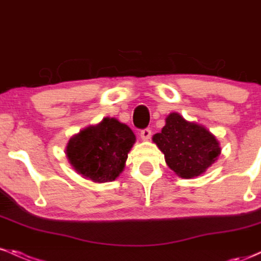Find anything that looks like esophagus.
<instances>
[{"instance_id":"1","label":"esophagus","mask_w":261,"mask_h":261,"mask_svg":"<svg viewBox=\"0 0 261 261\" xmlns=\"http://www.w3.org/2000/svg\"><path fill=\"white\" fill-rule=\"evenodd\" d=\"M151 136H152V131L149 130V128H143V130H141L140 137H141V139H142L143 141L149 140V139H151Z\"/></svg>"}]
</instances>
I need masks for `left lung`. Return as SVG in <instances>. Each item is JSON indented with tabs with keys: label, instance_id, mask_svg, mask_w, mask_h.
Listing matches in <instances>:
<instances>
[{
	"label": "left lung",
	"instance_id": "left-lung-1",
	"mask_svg": "<svg viewBox=\"0 0 261 261\" xmlns=\"http://www.w3.org/2000/svg\"><path fill=\"white\" fill-rule=\"evenodd\" d=\"M152 140L169 168L185 179L202 174L221 153L220 142L207 128L187 121L178 113L167 116L164 127Z\"/></svg>",
	"mask_w": 261,
	"mask_h": 261
}]
</instances>
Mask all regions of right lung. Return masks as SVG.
<instances>
[{
  "instance_id": "right-lung-1",
  "label": "right lung",
  "mask_w": 261,
  "mask_h": 261,
  "mask_svg": "<svg viewBox=\"0 0 261 261\" xmlns=\"http://www.w3.org/2000/svg\"><path fill=\"white\" fill-rule=\"evenodd\" d=\"M136 136L127 125L104 118L71 137L66 155L79 174L95 182L113 181L125 167Z\"/></svg>"
}]
</instances>
